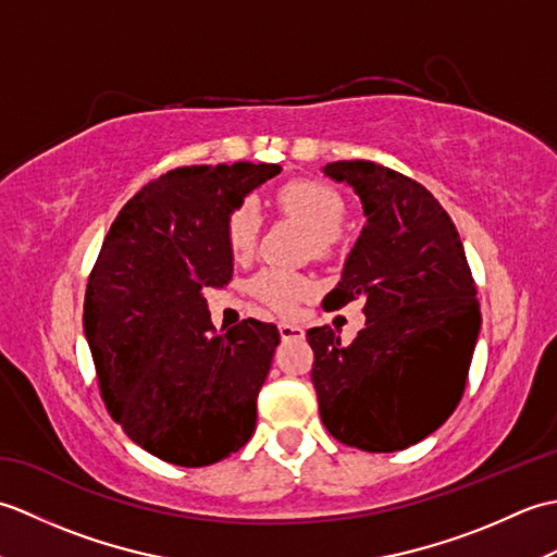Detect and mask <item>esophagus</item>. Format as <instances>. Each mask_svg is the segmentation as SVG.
<instances>
[{
	"instance_id": "34e87169",
	"label": "esophagus",
	"mask_w": 557,
	"mask_h": 557,
	"mask_svg": "<svg viewBox=\"0 0 557 557\" xmlns=\"http://www.w3.org/2000/svg\"><path fill=\"white\" fill-rule=\"evenodd\" d=\"M280 337L289 342V339H304V327L294 325V323H280Z\"/></svg>"
}]
</instances>
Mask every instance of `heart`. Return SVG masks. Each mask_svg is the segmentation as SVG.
Returning <instances> with one entry per match:
<instances>
[{"label": "heart", "instance_id": "b5f03b06", "mask_svg": "<svg viewBox=\"0 0 557 557\" xmlns=\"http://www.w3.org/2000/svg\"><path fill=\"white\" fill-rule=\"evenodd\" d=\"M275 206L285 215L299 220L311 230L315 256H333L339 244V224L345 220V200L327 184L313 180L287 182L275 194ZM260 222L251 206H236L224 222V239L236 260L253 253ZM251 294L280 313H292L297 304L311 294V282L299 272L260 270L251 280Z\"/></svg>", "mask_w": 557, "mask_h": 557}]
</instances>
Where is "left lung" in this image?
I'll list each match as a JSON object with an SVG mask.
<instances>
[{
	"label": "left lung",
	"mask_w": 557,
	"mask_h": 557,
	"mask_svg": "<svg viewBox=\"0 0 557 557\" xmlns=\"http://www.w3.org/2000/svg\"><path fill=\"white\" fill-rule=\"evenodd\" d=\"M323 172L361 198L366 224L323 306L366 299V327L342 345L311 327V381L330 435L366 453L417 445L447 421L481 330L465 246L429 188L369 160Z\"/></svg>",
	"instance_id": "left-lung-1"
}]
</instances>
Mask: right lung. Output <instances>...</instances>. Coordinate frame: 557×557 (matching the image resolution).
<instances>
[{"label":"right lung","instance_id":"obj_1","mask_svg":"<svg viewBox=\"0 0 557 557\" xmlns=\"http://www.w3.org/2000/svg\"><path fill=\"white\" fill-rule=\"evenodd\" d=\"M280 164H194L146 184L120 210L88 277L83 330L110 417L146 453L208 467L256 431V399L280 333L210 321L208 287L232 280L227 215Z\"/></svg>","mask_w":557,"mask_h":557}]
</instances>
